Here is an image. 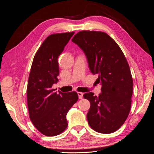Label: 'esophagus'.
I'll list each match as a JSON object with an SVG mask.
<instances>
[{
	"label": "esophagus",
	"mask_w": 154,
	"mask_h": 154,
	"mask_svg": "<svg viewBox=\"0 0 154 154\" xmlns=\"http://www.w3.org/2000/svg\"><path fill=\"white\" fill-rule=\"evenodd\" d=\"M78 95L79 99H82V97H83V93H82V92H78Z\"/></svg>",
	"instance_id": "1"
}]
</instances>
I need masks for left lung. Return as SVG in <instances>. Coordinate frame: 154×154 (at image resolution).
Segmentation results:
<instances>
[{
  "label": "left lung",
  "instance_id": "1",
  "mask_svg": "<svg viewBox=\"0 0 154 154\" xmlns=\"http://www.w3.org/2000/svg\"><path fill=\"white\" fill-rule=\"evenodd\" d=\"M85 53L88 67L97 81L101 83V93L87 92L83 97L91 103L87 118L96 132L110 134L123 125L131 108L133 80L123 51L104 32L82 31L72 39Z\"/></svg>",
  "mask_w": 154,
  "mask_h": 154
}]
</instances>
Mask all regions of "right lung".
I'll list each match as a JSON object with an SVG mask.
<instances>
[{
  "mask_svg": "<svg viewBox=\"0 0 154 154\" xmlns=\"http://www.w3.org/2000/svg\"><path fill=\"white\" fill-rule=\"evenodd\" d=\"M74 32L52 34L36 51L27 87L29 118L38 131L55 136L67 127L66 115L78 100L76 92H55L52 86L58 81V58Z\"/></svg>",
  "mask_w": 154,
  "mask_h": 154,
  "instance_id": "obj_1",
  "label": "right lung"
}]
</instances>
